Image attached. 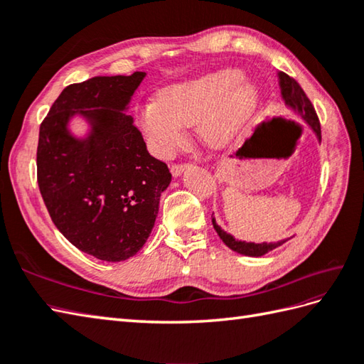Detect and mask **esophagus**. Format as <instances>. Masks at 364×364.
Segmentation results:
<instances>
[{
  "label": "esophagus",
  "instance_id": "obj_1",
  "mask_svg": "<svg viewBox=\"0 0 364 364\" xmlns=\"http://www.w3.org/2000/svg\"><path fill=\"white\" fill-rule=\"evenodd\" d=\"M184 168H186V164H172L170 166V172H172L173 176H180L184 172Z\"/></svg>",
  "mask_w": 364,
  "mask_h": 364
}]
</instances>
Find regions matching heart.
<instances>
[{
    "label": "heart",
    "instance_id": "heart-1",
    "mask_svg": "<svg viewBox=\"0 0 364 364\" xmlns=\"http://www.w3.org/2000/svg\"><path fill=\"white\" fill-rule=\"evenodd\" d=\"M236 68L213 72L164 87L159 98L139 107L137 122L151 150L173 156L188 139L191 125L214 149H225L242 137L259 109L261 92Z\"/></svg>",
    "mask_w": 364,
    "mask_h": 364
}]
</instances>
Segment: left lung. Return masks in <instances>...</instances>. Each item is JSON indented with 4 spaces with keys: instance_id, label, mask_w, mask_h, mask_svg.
<instances>
[{
    "instance_id": "obj_1",
    "label": "left lung",
    "mask_w": 364,
    "mask_h": 364,
    "mask_svg": "<svg viewBox=\"0 0 364 364\" xmlns=\"http://www.w3.org/2000/svg\"><path fill=\"white\" fill-rule=\"evenodd\" d=\"M277 75H278V84H280V92H282V98L284 105L291 107V109L297 115H300V119L313 129V133L321 142V123H319L318 115H316V111L310 102V98L306 97L304 89H301L299 86V82L294 78H291V76H288L283 72H278ZM213 225H214V230L218 231L219 237L222 239L223 244L228 247V249H231L236 253L245 255V257H255V258L262 257V255H266L267 252L277 249V247H280L288 241V239H282V241L278 242H259V244L237 241V239H235V236H231L230 233L223 231L218 225L215 218H213Z\"/></svg>"
}]
</instances>
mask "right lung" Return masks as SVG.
I'll return each instance as SVG.
<instances>
[{
	"mask_svg": "<svg viewBox=\"0 0 364 364\" xmlns=\"http://www.w3.org/2000/svg\"><path fill=\"white\" fill-rule=\"evenodd\" d=\"M144 78L134 72L72 84L38 133L37 181L51 220L76 249L102 261H125L142 249L172 181L127 115ZM75 117L88 123L86 136L71 133Z\"/></svg>",
	"mask_w": 364,
	"mask_h": 364,
	"instance_id": "obj_1",
	"label": "right lung"
}]
</instances>
